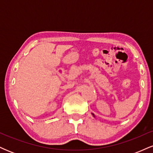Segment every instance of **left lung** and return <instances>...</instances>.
I'll return each mask as SVG.
<instances>
[{
  "label": "left lung",
  "instance_id": "left-lung-1",
  "mask_svg": "<svg viewBox=\"0 0 153 153\" xmlns=\"http://www.w3.org/2000/svg\"><path fill=\"white\" fill-rule=\"evenodd\" d=\"M93 115H94V114H93Z\"/></svg>",
  "mask_w": 153,
  "mask_h": 153
}]
</instances>
